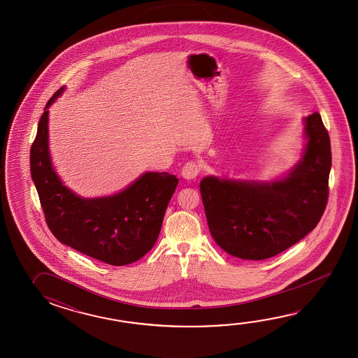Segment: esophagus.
Returning a JSON list of instances; mask_svg holds the SVG:
<instances>
[{"instance_id":"1","label":"esophagus","mask_w":358,"mask_h":358,"mask_svg":"<svg viewBox=\"0 0 358 358\" xmlns=\"http://www.w3.org/2000/svg\"><path fill=\"white\" fill-rule=\"evenodd\" d=\"M199 171H201V169H199V165H198L197 162L190 161V162H187L182 166V176L185 180H193V179L197 178Z\"/></svg>"}]
</instances>
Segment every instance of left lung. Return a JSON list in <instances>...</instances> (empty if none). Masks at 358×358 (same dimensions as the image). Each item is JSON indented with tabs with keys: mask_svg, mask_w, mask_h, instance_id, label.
I'll return each instance as SVG.
<instances>
[{
	"mask_svg": "<svg viewBox=\"0 0 358 358\" xmlns=\"http://www.w3.org/2000/svg\"><path fill=\"white\" fill-rule=\"evenodd\" d=\"M303 124L306 145L288 174L270 182L208 176L199 182L210 233L229 255L274 257L319 224L329 196L330 138L319 113Z\"/></svg>",
	"mask_w": 358,
	"mask_h": 358,
	"instance_id": "8db88e82",
	"label": "left lung"
}]
</instances>
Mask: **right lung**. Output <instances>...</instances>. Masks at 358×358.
<instances>
[{
    "label": "right lung",
    "mask_w": 358,
    "mask_h": 358,
    "mask_svg": "<svg viewBox=\"0 0 358 358\" xmlns=\"http://www.w3.org/2000/svg\"><path fill=\"white\" fill-rule=\"evenodd\" d=\"M65 90L47 102L31 148V179L47 225L59 242L92 259L113 266L136 262L156 243L179 179L148 171L105 197L83 198L69 189L55 171L48 147V108Z\"/></svg>",
    "instance_id": "obj_1"
}]
</instances>
